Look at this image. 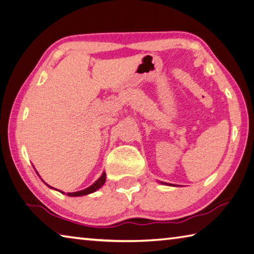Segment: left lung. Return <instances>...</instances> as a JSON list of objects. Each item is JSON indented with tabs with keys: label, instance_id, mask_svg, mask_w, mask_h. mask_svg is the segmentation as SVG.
<instances>
[{
	"label": "left lung",
	"instance_id": "obj_1",
	"mask_svg": "<svg viewBox=\"0 0 254 254\" xmlns=\"http://www.w3.org/2000/svg\"><path fill=\"white\" fill-rule=\"evenodd\" d=\"M161 183H163V182H161ZM163 184H167V186H173V184H170V183L169 184L168 183H163Z\"/></svg>",
	"mask_w": 254,
	"mask_h": 254
}]
</instances>
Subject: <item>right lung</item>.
Returning <instances> with one entry per match:
<instances>
[{
  "label": "right lung",
  "mask_w": 254,
  "mask_h": 254,
  "mask_svg": "<svg viewBox=\"0 0 254 254\" xmlns=\"http://www.w3.org/2000/svg\"><path fill=\"white\" fill-rule=\"evenodd\" d=\"M38 173V172H36ZM105 180H107V175H105V172H103L102 173V175H101V177L96 180V181L92 184V186H90L89 188H86V189H84V190H81V191H77V192H72V193H70L68 192L67 193V195L68 196H82V195H86V194H90V193H93V192H95L96 190H99V189L103 186V184L105 183ZM47 184V183H45ZM48 186V184H47ZM49 188H51V189H54V188H52V187H50V186H48ZM59 192H61V193H64V192H62V191H60V190H58Z\"/></svg>",
  "instance_id": "add662e5"
}]
</instances>
